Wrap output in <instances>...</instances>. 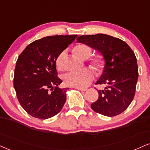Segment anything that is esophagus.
I'll return each instance as SVG.
<instances>
[{
	"label": "esophagus",
	"instance_id": "34e87169",
	"mask_svg": "<svg viewBox=\"0 0 150 150\" xmlns=\"http://www.w3.org/2000/svg\"><path fill=\"white\" fill-rule=\"evenodd\" d=\"M76 89L77 90H80V91H85L87 90V89H86V88H80V87H76Z\"/></svg>",
	"mask_w": 150,
	"mask_h": 150
}]
</instances>
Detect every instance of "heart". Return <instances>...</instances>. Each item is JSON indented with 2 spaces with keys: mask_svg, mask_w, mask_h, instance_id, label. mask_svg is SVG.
<instances>
[{
  "mask_svg": "<svg viewBox=\"0 0 150 150\" xmlns=\"http://www.w3.org/2000/svg\"><path fill=\"white\" fill-rule=\"evenodd\" d=\"M74 53L81 59H86L91 54V48L86 44H79L74 47ZM65 57V52H61L56 59V66L58 70L64 68L63 60ZM89 66L93 68L97 73H100L103 71L106 66V61L103 56L98 54L89 61ZM93 73L91 70L84 69L80 71L70 72L64 76V83L66 86L73 87L83 88L87 86L92 82Z\"/></svg>",
  "mask_w": 150,
  "mask_h": 150,
  "instance_id": "heart-1",
  "label": "heart"
}]
</instances>
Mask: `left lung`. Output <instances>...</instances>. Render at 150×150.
<instances>
[{
	"label": "left lung",
	"mask_w": 150,
	"mask_h": 150,
	"mask_svg": "<svg viewBox=\"0 0 150 150\" xmlns=\"http://www.w3.org/2000/svg\"><path fill=\"white\" fill-rule=\"evenodd\" d=\"M77 40L98 50L106 61L103 73L96 83L105 88L98 91V99L91 108L105 116L121 114L136 93L138 68L134 52L124 41L105 34L81 35Z\"/></svg>",
	"instance_id": "left-lung-1"
}]
</instances>
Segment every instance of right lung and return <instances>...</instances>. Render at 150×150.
Segmentation results:
<instances>
[{
  "mask_svg": "<svg viewBox=\"0 0 150 150\" xmlns=\"http://www.w3.org/2000/svg\"><path fill=\"white\" fill-rule=\"evenodd\" d=\"M77 35H52L28 45L18 57L13 84L19 103L28 114L46 120L57 115L66 100V89L59 88L56 59Z\"/></svg>",
  "mask_w": 150,
  "mask_h": 150,
  "instance_id": "1",
  "label": "right lung"
}]
</instances>
